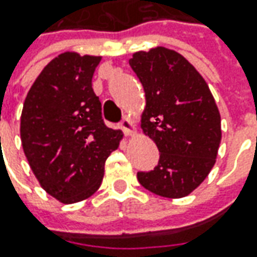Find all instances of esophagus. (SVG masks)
<instances>
[{
  "label": "esophagus",
  "instance_id": "esophagus-1",
  "mask_svg": "<svg viewBox=\"0 0 257 257\" xmlns=\"http://www.w3.org/2000/svg\"><path fill=\"white\" fill-rule=\"evenodd\" d=\"M120 127H121V130H123L124 133L127 134V136H132V134L136 132V127H134L133 120L128 117V115H125L123 118V121L120 123Z\"/></svg>",
  "mask_w": 257,
  "mask_h": 257
}]
</instances>
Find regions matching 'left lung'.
<instances>
[{"instance_id": "obj_1", "label": "left lung", "mask_w": 257, "mask_h": 257, "mask_svg": "<svg viewBox=\"0 0 257 257\" xmlns=\"http://www.w3.org/2000/svg\"><path fill=\"white\" fill-rule=\"evenodd\" d=\"M128 63L146 93L142 128L160 152L157 166L139 172L137 179L162 197H184L216 163L219 108L204 78L182 54L157 47L134 53Z\"/></svg>"}]
</instances>
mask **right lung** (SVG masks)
I'll return each instance as SVG.
<instances>
[{
  "mask_svg": "<svg viewBox=\"0 0 257 257\" xmlns=\"http://www.w3.org/2000/svg\"><path fill=\"white\" fill-rule=\"evenodd\" d=\"M101 57L63 53L45 65L27 94L21 143L41 187L63 203L97 192L104 163L123 137L108 128L91 80Z\"/></svg>",
  "mask_w": 257,
  "mask_h": 257,
  "instance_id": "add662e5",
  "label": "right lung"
}]
</instances>
